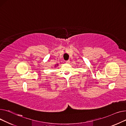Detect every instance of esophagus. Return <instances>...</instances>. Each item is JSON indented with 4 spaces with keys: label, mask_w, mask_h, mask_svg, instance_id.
<instances>
[{
    "label": "esophagus",
    "mask_w": 126,
    "mask_h": 126,
    "mask_svg": "<svg viewBox=\"0 0 126 126\" xmlns=\"http://www.w3.org/2000/svg\"><path fill=\"white\" fill-rule=\"evenodd\" d=\"M65 62H66V63H70V61H69V60H68V61H66Z\"/></svg>",
    "instance_id": "esophagus-1"
}]
</instances>
